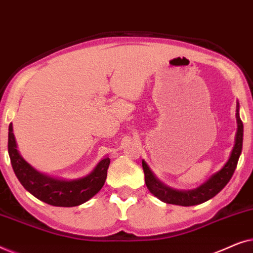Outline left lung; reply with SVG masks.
Masks as SVG:
<instances>
[{
    "label": "left lung",
    "mask_w": 253,
    "mask_h": 253,
    "mask_svg": "<svg viewBox=\"0 0 253 253\" xmlns=\"http://www.w3.org/2000/svg\"><path fill=\"white\" fill-rule=\"evenodd\" d=\"M236 121H237V132L235 136V145L231 151V154L226 165L221 168L215 174H213L207 179L205 183L199 185L197 189L188 190V191H181V190H175L165 185L164 183L159 181L155 177L153 171L151 170L146 162L143 160V169L145 174V183H146L147 189L155 197L162 200L164 203L174 204L179 206H193L202 204L204 202L213 198L216 196L227 183L230 181L235 169L237 167L238 159L242 153V146H243V122L240 117V103L237 102L236 106Z\"/></svg>",
    "instance_id": "left-lung-1"
}]
</instances>
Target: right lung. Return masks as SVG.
<instances>
[{
	"mask_svg": "<svg viewBox=\"0 0 253 253\" xmlns=\"http://www.w3.org/2000/svg\"><path fill=\"white\" fill-rule=\"evenodd\" d=\"M8 152L13 171L24 188L41 202L60 207L82 205L95 196L105 184L110 164V159L106 157L87 176L72 181L50 177L36 170L19 154L12 123L9 126Z\"/></svg>",
	"mask_w": 253,
	"mask_h": 253,
	"instance_id": "right-lung-1",
	"label": "right lung"
}]
</instances>
